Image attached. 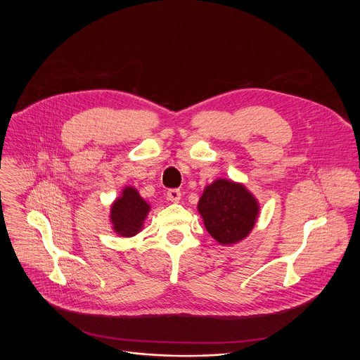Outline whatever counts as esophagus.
<instances>
[{"mask_svg": "<svg viewBox=\"0 0 360 360\" xmlns=\"http://www.w3.org/2000/svg\"><path fill=\"white\" fill-rule=\"evenodd\" d=\"M181 191L179 189H176V188H172V189H169L168 191V193H167V196H168V199L171 200V202H179V199H181Z\"/></svg>", "mask_w": 360, "mask_h": 360, "instance_id": "obj_1", "label": "esophagus"}]
</instances>
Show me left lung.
<instances>
[{
  "label": "left lung",
  "instance_id": "left-lung-1",
  "mask_svg": "<svg viewBox=\"0 0 360 360\" xmlns=\"http://www.w3.org/2000/svg\"><path fill=\"white\" fill-rule=\"evenodd\" d=\"M198 211L210 235L222 245H231L248 236L259 208L243 185L218 179L205 188Z\"/></svg>",
  "mask_w": 360,
  "mask_h": 360
}]
</instances>
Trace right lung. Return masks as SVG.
Wrapping results in <instances>:
<instances>
[{
  "label": "right lung",
  "instance_id": "right-lung-1",
  "mask_svg": "<svg viewBox=\"0 0 360 360\" xmlns=\"http://www.w3.org/2000/svg\"><path fill=\"white\" fill-rule=\"evenodd\" d=\"M149 212V205L139 196L135 188H125L122 196L117 199L111 208V222L114 231L122 236L136 235Z\"/></svg>",
  "mask_w": 360,
  "mask_h": 360
}]
</instances>
